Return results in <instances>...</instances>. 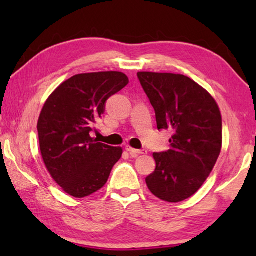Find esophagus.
Here are the masks:
<instances>
[{
	"instance_id": "34e87169",
	"label": "esophagus",
	"mask_w": 256,
	"mask_h": 256,
	"mask_svg": "<svg viewBox=\"0 0 256 256\" xmlns=\"http://www.w3.org/2000/svg\"><path fill=\"white\" fill-rule=\"evenodd\" d=\"M126 151H128V154H131V157H133V158H136V157H138V156H140V154H146V152H148V151L144 150V149L136 150V149L131 148V146H128Z\"/></svg>"
}]
</instances>
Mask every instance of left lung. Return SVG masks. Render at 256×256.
<instances>
[{
    "label": "left lung",
    "mask_w": 256,
    "mask_h": 256,
    "mask_svg": "<svg viewBox=\"0 0 256 256\" xmlns=\"http://www.w3.org/2000/svg\"><path fill=\"white\" fill-rule=\"evenodd\" d=\"M154 108L158 130L172 128V148L154 152L156 170L146 178L150 192L166 202L184 201L200 190L222 146V112L214 98L183 74L138 72Z\"/></svg>",
    "instance_id": "1"
}]
</instances>
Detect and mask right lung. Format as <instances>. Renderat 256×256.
Segmentation results:
<instances>
[{
  "label": "right lung",
  "mask_w": 256,
  "mask_h": 256,
  "mask_svg": "<svg viewBox=\"0 0 256 256\" xmlns=\"http://www.w3.org/2000/svg\"><path fill=\"white\" fill-rule=\"evenodd\" d=\"M128 84L122 72L81 73L60 84L42 106L37 123L42 162L68 196L82 198L100 190L122 157L120 146L97 142L90 132L107 99Z\"/></svg>",
  "instance_id": "obj_1"
}]
</instances>
